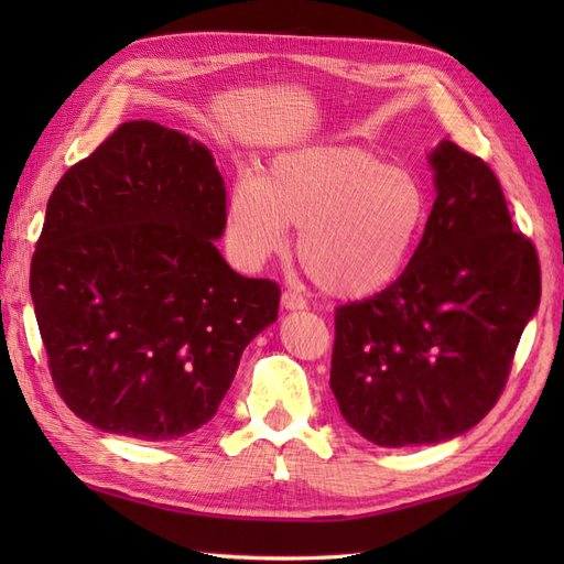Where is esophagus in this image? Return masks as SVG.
<instances>
[{
	"label": "esophagus",
	"mask_w": 564,
	"mask_h": 564,
	"mask_svg": "<svg viewBox=\"0 0 564 564\" xmlns=\"http://www.w3.org/2000/svg\"><path fill=\"white\" fill-rule=\"evenodd\" d=\"M281 303H283L285 310H303V307H307V301L297 291H283Z\"/></svg>",
	"instance_id": "esophagus-1"
}]
</instances>
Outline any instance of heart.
I'll return each instance as SVG.
<instances>
[{
    "mask_svg": "<svg viewBox=\"0 0 564 564\" xmlns=\"http://www.w3.org/2000/svg\"><path fill=\"white\" fill-rule=\"evenodd\" d=\"M429 196L419 176L358 148H303L242 176L227 203V239L259 267L303 227L297 257L332 295H368L398 279L424 232Z\"/></svg>",
    "mask_w": 564,
    "mask_h": 564,
    "instance_id": "b5f03b06",
    "label": "heart"
}]
</instances>
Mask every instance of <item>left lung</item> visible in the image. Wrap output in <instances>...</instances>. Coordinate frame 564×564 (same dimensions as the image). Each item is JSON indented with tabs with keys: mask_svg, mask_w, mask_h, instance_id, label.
<instances>
[{
	"mask_svg": "<svg viewBox=\"0 0 564 564\" xmlns=\"http://www.w3.org/2000/svg\"><path fill=\"white\" fill-rule=\"evenodd\" d=\"M422 242L386 291L334 313L329 386L376 446L465 434L497 404L541 303L533 242L513 230L489 164L443 140Z\"/></svg>",
	"mask_w": 564,
	"mask_h": 564,
	"instance_id": "left-lung-1",
	"label": "left lung"
}]
</instances>
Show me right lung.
<instances>
[{
    "instance_id": "obj_1",
    "label": "right lung",
    "mask_w": 564,
    "mask_h": 564,
    "mask_svg": "<svg viewBox=\"0 0 564 564\" xmlns=\"http://www.w3.org/2000/svg\"><path fill=\"white\" fill-rule=\"evenodd\" d=\"M213 154L152 121L118 126L47 200L31 297L59 398L84 422L172 441L210 422L281 289L215 249Z\"/></svg>"
}]
</instances>
